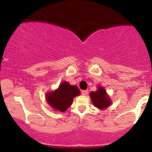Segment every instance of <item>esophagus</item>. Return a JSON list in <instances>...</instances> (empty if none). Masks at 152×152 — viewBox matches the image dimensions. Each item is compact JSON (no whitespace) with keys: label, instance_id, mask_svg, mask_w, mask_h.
<instances>
[{"label":"esophagus","instance_id":"obj_1","mask_svg":"<svg viewBox=\"0 0 152 152\" xmlns=\"http://www.w3.org/2000/svg\"><path fill=\"white\" fill-rule=\"evenodd\" d=\"M82 93L83 95H86L88 93V90H84L82 91Z\"/></svg>","mask_w":152,"mask_h":152}]
</instances>
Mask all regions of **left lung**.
Returning <instances> with one entry per match:
<instances>
[{
    "label": "left lung",
    "mask_w": 152,
    "mask_h": 152,
    "mask_svg": "<svg viewBox=\"0 0 152 152\" xmlns=\"http://www.w3.org/2000/svg\"><path fill=\"white\" fill-rule=\"evenodd\" d=\"M90 97L93 104L98 109H104L111 104V99L107 96L106 91L101 86H99L95 92H91Z\"/></svg>",
    "instance_id": "left-lung-1"
}]
</instances>
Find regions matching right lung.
<instances>
[{"label":"right lung","mask_w":152,"mask_h":152,"mask_svg":"<svg viewBox=\"0 0 152 152\" xmlns=\"http://www.w3.org/2000/svg\"><path fill=\"white\" fill-rule=\"evenodd\" d=\"M80 91L75 86H70L64 82L60 84L54 92L48 93L46 99L52 107L57 111L64 112L71 105L75 97L80 95Z\"/></svg>","instance_id":"right-lung-1"}]
</instances>
